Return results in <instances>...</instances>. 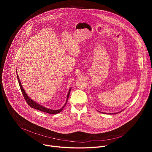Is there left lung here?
I'll list each match as a JSON object with an SVG mask.
<instances>
[{
    "instance_id": "8db88e82",
    "label": "left lung",
    "mask_w": 152,
    "mask_h": 152,
    "mask_svg": "<svg viewBox=\"0 0 152 152\" xmlns=\"http://www.w3.org/2000/svg\"><path fill=\"white\" fill-rule=\"evenodd\" d=\"M99 112H100V111H99ZM120 112H121V111H120ZM120 112L115 113H108V114H118V113H120ZM100 113H102V112H100Z\"/></svg>"
}]
</instances>
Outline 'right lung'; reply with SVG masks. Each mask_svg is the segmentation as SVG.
Instances as JSON below:
<instances>
[{
    "mask_svg": "<svg viewBox=\"0 0 152 152\" xmlns=\"http://www.w3.org/2000/svg\"><path fill=\"white\" fill-rule=\"evenodd\" d=\"M17 79H18V84L20 85V89H21V93H22L23 94V96L25 99V100L26 101L27 103L32 108H34V109H36L37 110H39L40 111H42V112H44V113H48V114H58L59 113H61L62 110L64 109V107H65V106H66V104H67V102L68 101V99H69V95H70V91H71V89L72 88H70L69 92H68V94H67V99H66V103H65L64 105L61 107L60 108V109L59 110H50V109H49V108H47L45 106H43L38 103H37V102H35V101H34L33 100H32L28 96V94H26V93L25 92V91L24 90L23 88V86L21 84V82H20V79L18 77V75H17Z\"/></svg>",
    "mask_w": 152,
    "mask_h": 152,
    "instance_id": "add662e5",
    "label": "right lung"
}]
</instances>
